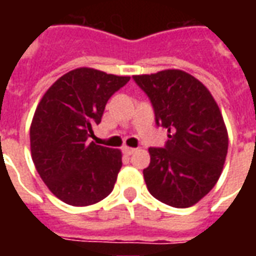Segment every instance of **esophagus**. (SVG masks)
Here are the masks:
<instances>
[{
	"label": "esophagus",
	"mask_w": 256,
	"mask_h": 256,
	"mask_svg": "<svg viewBox=\"0 0 256 256\" xmlns=\"http://www.w3.org/2000/svg\"><path fill=\"white\" fill-rule=\"evenodd\" d=\"M123 154H126V155H132L136 152V148H130V146H123Z\"/></svg>",
	"instance_id": "1"
}]
</instances>
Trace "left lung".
<instances>
[{
    "label": "left lung",
    "mask_w": 256,
    "mask_h": 256,
    "mask_svg": "<svg viewBox=\"0 0 256 256\" xmlns=\"http://www.w3.org/2000/svg\"><path fill=\"white\" fill-rule=\"evenodd\" d=\"M133 79L150 97L158 126L167 128L164 148H150L146 188L162 203L186 208L220 180L228 154V130L220 106L198 79L164 70Z\"/></svg>",
    "instance_id": "1"
}]
</instances>
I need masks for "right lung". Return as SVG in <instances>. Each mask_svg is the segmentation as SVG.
Instances as JSON below:
<instances>
[{
	"label": "right lung",
	"instance_id": "add662e5",
	"mask_svg": "<svg viewBox=\"0 0 256 256\" xmlns=\"http://www.w3.org/2000/svg\"><path fill=\"white\" fill-rule=\"evenodd\" d=\"M130 76L76 68L54 82L36 106L31 158L42 181L64 203L92 206L106 198L122 167V152L89 142L106 101Z\"/></svg>",
	"mask_w": 256,
	"mask_h": 256
}]
</instances>
